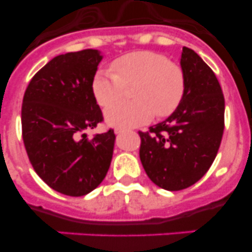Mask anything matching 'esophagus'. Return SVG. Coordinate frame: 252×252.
Instances as JSON below:
<instances>
[{"mask_svg": "<svg viewBox=\"0 0 252 252\" xmlns=\"http://www.w3.org/2000/svg\"><path fill=\"white\" fill-rule=\"evenodd\" d=\"M127 130H125V128H115V133L116 135H121V133H125Z\"/></svg>", "mask_w": 252, "mask_h": 252, "instance_id": "obj_1", "label": "esophagus"}]
</instances>
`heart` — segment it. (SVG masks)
Instances as JSON below:
<instances>
[{
  "label": "heart",
  "instance_id": "1",
  "mask_svg": "<svg viewBox=\"0 0 252 252\" xmlns=\"http://www.w3.org/2000/svg\"><path fill=\"white\" fill-rule=\"evenodd\" d=\"M112 70L95 73L92 91L99 106H109L121 98L126 86H134L136 100L118 102L104 112L115 127H135L148 124L154 116L168 117L179 107L186 92L182 66L169 62L165 55L149 50L127 53L113 60Z\"/></svg>",
  "mask_w": 252,
  "mask_h": 252
}]
</instances>
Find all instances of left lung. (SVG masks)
Wrapping results in <instances>:
<instances>
[{
  "instance_id": "obj_1",
  "label": "left lung",
  "mask_w": 252,
  "mask_h": 252,
  "mask_svg": "<svg viewBox=\"0 0 252 252\" xmlns=\"http://www.w3.org/2000/svg\"><path fill=\"white\" fill-rule=\"evenodd\" d=\"M180 66L186 92L165 121L141 132L140 160L153 183L182 190L197 183L212 165L224 130V97L213 70L183 46Z\"/></svg>"
}]
</instances>
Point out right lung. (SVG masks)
Returning a JSON list of instances; mask_svg holds the SVG:
<instances>
[{"label":"right lung","mask_w":252,"mask_h":252,"mask_svg":"<svg viewBox=\"0 0 252 252\" xmlns=\"http://www.w3.org/2000/svg\"><path fill=\"white\" fill-rule=\"evenodd\" d=\"M98 50L53 58L32 77L21 108L22 140L31 165L57 192L82 197L106 177L112 160L115 132L87 139L103 116L92 91Z\"/></svg>","instance_id":"add662e5"}]
</instances>
